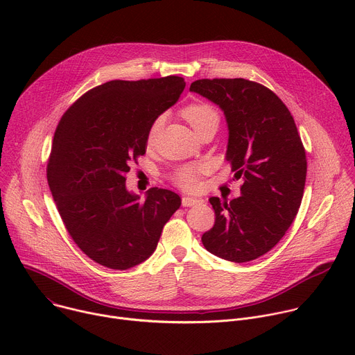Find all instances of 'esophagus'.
Returning <instances> with one entry per match:
<instances>
[{"mask_svg": "<svg viewBox=\"0 0 355 355\" xmlns=\"http://www.w3.org/2000/svg\"><path fill=\"white\" fill-rule=\"evenodd\" d=\"M181 202H182V207H195V205L202 204V199L191 198V196H184Z\"/></svg>", "mask_w": 355, "mask_h": 355, "instance_id": "1", "label": "esophagus"}]
</instances>
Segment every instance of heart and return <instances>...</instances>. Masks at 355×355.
<instances>
[{
    "label": "heart",
    "instance_id": "b5f03b06",
    "mask_svg": "<svg viewBox=\"0 0 355 355\" xmlns=\"http://www.w3.org/2000/svg\"><path fill=\"white\" fill-rule=\"evenodd\" d=\"M182 116L188 121V123L192 126L193 130H198L200 126H204L205 123L211 121H219V116L216 111L207 105V104H192L188 105L187 108L182 110ZM162 125V119H157L153 126L150 129V139H153ZM205 170L204 166H185L177 170L174 174V181L177 182L178 187L187 189V191H193L199 185V175L200 173Z\"/></svg>",
    "mask_w": 355,
    "mask_h": 355
}]
</instances>
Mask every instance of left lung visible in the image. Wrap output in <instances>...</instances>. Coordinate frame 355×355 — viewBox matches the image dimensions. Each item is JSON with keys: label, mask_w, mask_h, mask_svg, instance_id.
Listing matches in <instances>:
<instances>
[{"label": "left lung", "mask_w": 355, "mask_h": 355, "mask_svg": "<svg viewBox=\"0 0 355 355\" xmlns=\"http://www.w3.org/2000/svg\"><path fill=\"white\" fill-rule=\"evenodd\" d=\"M189 91L222 110L226 160L243 178L241 196L209 198L215 225L202 243L227 261L256 260L284 237L302 202L308 166L295 121L271 89L244 78L196 80Z\"/></svg>", "instance_id": "8db88e82"}]
</instances>
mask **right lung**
<instances>
[{"label": "right lung", "instance_id": "1", "mask_svg": "<svg viewBox=\"0 0 355 355\" xmlns=\"http://www.w3.org/2000/svg\"><path fill=\"white\" fill-rule=\"evenodd\" d=\"M184 88L177 76L108 81L77 99L56 129L49 187L71 239L101 266L128 270L146 261L181 205L175 192L157 187L141 199L125 174Z\"/></svg>", "mask_w": 355, "mask_h": 355}]
</instances>
